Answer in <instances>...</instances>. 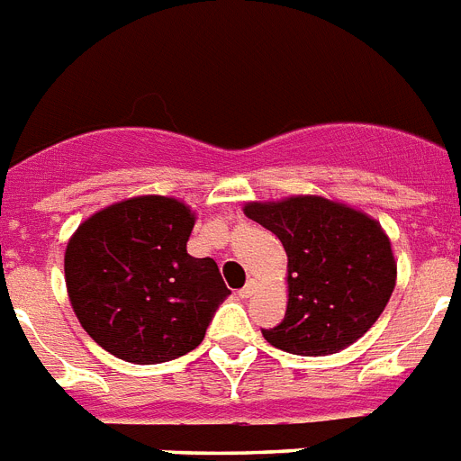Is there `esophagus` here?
Here are the masks:
<instances>
[{
	"label": "esophagus",
	"mask_w": 461,
	"mask_h": 461,
	"mask_svg": "<svg viewBox=\"0 0 461 461\" xmlns=\"http://www.w3.org/2000/svg\"><path fill=\"white\" fill-rule=\"evenodd\" d=\"M257 289H258L257 279H249V282H247V285L242 286V289H240V296H242V298H251V296H254V294H257Z\"/></svg>",
	"instance_id": "1"
}]
</instances>
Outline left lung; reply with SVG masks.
Here are the masks:
<instances>
[{
	"label": "left lung",
	"mask_w": 461,
	"mask_h": 461,
	"mask_svg": "<svg viewBox=\"0 0 461 461\" xmlns=\"http://www.w3.org/2000/svg\"><path fill=\"white\" fill-rule=\"evenodd\" d=\"M286 251L285 321L263 338L303 357L357 343L383 314L396 286V261L380 221L324 195H289L245 204Z\"/></svg>",
	"instance_id": "left-lung-1"
}]
</instances>
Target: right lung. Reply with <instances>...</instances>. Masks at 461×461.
Instances as JSON below:
<instances>
[{"label": "right lung", "instance_id": "add662e5", "mask_svg": "<svg viewBox=\"0 0 461 461\" xmlns=\"http://www.w3.org/2000/svg\"><path fill=\"white\" fill-rule=\"evenodd\" d=\"M195 212L167 195H135L90 214L67 242L74 314L102 349L130 364H163L203 343L230 294L214 258L186 242Z\"/></svg>", "mask_w": 461, "mask_h": 461}]
</instances>
